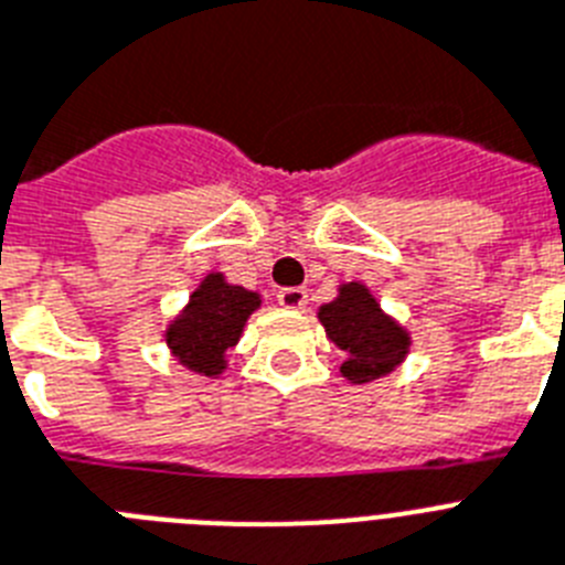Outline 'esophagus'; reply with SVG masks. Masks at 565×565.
<instances>
[{"mask_svg":"<svg viewBox=\"0 0 565 565\" xmlns=\"http://www.w3.org/2000/svg\"><path fill=\"white\" fill-rule=\"evenodd\" d=\"M278 305L287 307V310H301L307 305V290L305 287H284V290L275 292Z\"/></svg>","mask_w":565,"mask_h":565,"instance_id":"34e87169","label":"esophagus"}]
</instances>
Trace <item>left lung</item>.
<instances>
[{
	"label": "left lung",
	"mask_w": 565,
	"mask_h": 565,
	"mask_svg": "<svg viewBox=\"0 0 565 565\" xmlns=\"http://www.w3.org/2000/svg\"><path fill=\"white\" fill-rule=\"evenodd\" d=\"M330 341L344 353L341 376L353 385L387 376L407 353V333L393 319H387L376 298L364 284H344L339 298L319 310Z\"/></svg>",
	"instance_id": "left-lung-1"
}]
</instances>
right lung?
Masks as SVG:
<instances>
[{
    "label": "right lung",
    "mask_w": 565,
    "mask_h": 565,
    "mask_svg": "<svg viewBox=\"0 0 565 565\" xmlns=\"http://www.w3.org/2000/svg\"><path fill=\"white\" fill-rule=\"evenodd\" d=\"M260 307L258 292L226 284L224 275L212 273L192 292L186 310L169 324L166 341L180 364L203 376L224 371L226 350L235 348L246 319Z\"/></svg>",
    "instance_id": "1"
}]
</instances>
